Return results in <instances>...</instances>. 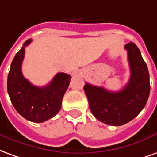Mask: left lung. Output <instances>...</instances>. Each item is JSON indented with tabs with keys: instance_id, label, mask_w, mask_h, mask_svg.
Listing matches in <instances>:
<instances>
[{
	"instance_id": "obj_1",
	"label": "left lung",
	"mask_w": 157,
	"mask_h": 157,
	"mask_svg": "<svg viewBox=\"0 0 157 157\" xmlns=\"http://www.w3.org/2000/svg\"><path fill=\"white\" fill-rule=\"evenodd\" d=\"M128 51L130 77L128 84L118 92L86 83L84 91L90 110L99 121L120 126L138 115L145 108L150 95V75L139 48L134 43L125 44Z\"/></svg>"
}]
</instances>
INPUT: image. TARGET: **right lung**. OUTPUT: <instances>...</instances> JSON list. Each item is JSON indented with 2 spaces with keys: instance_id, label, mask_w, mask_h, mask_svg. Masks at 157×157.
I'll use <instances>...</instances> for the list:
<instances>
[{
  "instance_id": "add662e5",
  "label": "right lung",
  "mask_w": 157,
  "mask_h": 157,
  "mask_svg": "<svg viewBox=\"0 0 157 157\" xmlns=\"http://www.w3.org/2000/svg\"><path fill=\"white\" fill-rule=\"evenodd\" d=\"M28 39L13 59L7 77V92L12 105L20 115L29 121L43 123L53 118L60 110L62 99L68 88L71 75L58 73L48 85L33 86L23 76L22 63Z\"/></svg>"
}]
</instances>
